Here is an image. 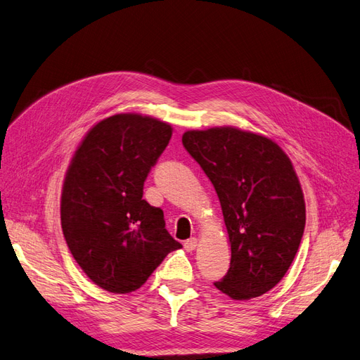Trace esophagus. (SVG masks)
<instances>
[{"label":"esophagus","instance_id":"1","mask_svg":"<svg viewBox=\"0 0 360 360\" xmlns=\"http://www.w3.org/2000/svg\"><path fill=\"white\" fill-rule=\"evenodd\" d=\"M197 243H198V240H197V238H195V237H192V238H188V240H186V242H184L183 245H184V249H186V250H189V252H191V250H193L195 248H197Z\"/></svg>","mask_w":360,"mask_h":360}]
</instances>
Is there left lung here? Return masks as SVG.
<instances>
[{
	"mask_svg": "<svg viewBox=\"0 0 360 360\" xmlns=\"http://www.w3.org/2000/svg\"><path fill=\"white\" fill-rule=\"evenodd\" d=\"M183 147L219 197L231 263L214 287L236 300L258 297L284 278L307 212L290 159L274 141L234 127L189 130Z\"/></svg>",
	"mask_w": 360,
	"mask_h": 360,
	"instance_id": "1",
	"label": "left lung"
}]
</instances>
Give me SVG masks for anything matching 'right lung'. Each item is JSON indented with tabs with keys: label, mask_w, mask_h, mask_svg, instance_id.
Masks as SVG:
<instances>
[{
	"label": "right lung",
	"mask_w": 360,
	"mask_h": 360,
	"mask_svg": "<svg viewBox=\"0 0 360 360\" xmlns=\"http://www.w3.org/2000/svg\"><path fill=\"white\" fill-rule=\"evenodd\" d=\"M171 135L156 118L117 114L97 123L72 159L61 193L63 234L85 275L106 291L138 290L181 248L162 209L143 198Z\"/></svg>",
	"instance_id": "right-lung-1"
}]
</instances>
